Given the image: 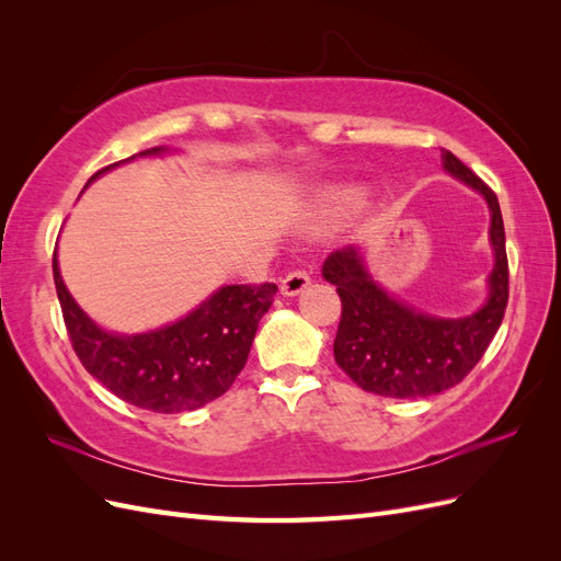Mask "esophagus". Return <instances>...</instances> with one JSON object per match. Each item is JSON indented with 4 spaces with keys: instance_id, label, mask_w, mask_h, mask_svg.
I'll list each match as a JSON object with an SVG mask.
<instances>
[{
    "instance_id": "esophagus-1",
    "label": "esophagus",
    "mask_w": 561,
    "mask_h": 561,
    "mask_svg": "<svg viewBox=\"0 0 561 561\" xmlns=\"http://www.w3.org/2000/svg\"><path fill=\"white\" fill-rule=\"evenodd\" d=\"M309 283H311V278H309L307 271H304V268H295V271H290V274H287V276L283 278L280 293L287 295V297H295V295H299L301 290H307Z\"/></svg>"
}]
</instances>
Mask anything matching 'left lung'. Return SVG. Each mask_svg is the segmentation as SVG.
<instances>
[{
    "mask_svg": "<svg viewBox=\"0 0 561 561\" xmlns=\"http://www.w3.org/2000/svg\"><path fill=\"white\" fill-rule=\"evenodd\" d=\"M443 163L445 171L478 190L491 210L489 236L496 264L489 276V299L478 313L447 320L404 307L371 280L351 245L334 250L322 264V276L336 285L342 299L334 360L363 390L383 398H428L461 383L499 332L511 295L503 215L494 190L447 149Z\"/></svg>",
    "mask_w": 561,
    "mask_h": 561,
    "instance_id": "8db88e82",
    "label": "left lung"
}]
</instances>
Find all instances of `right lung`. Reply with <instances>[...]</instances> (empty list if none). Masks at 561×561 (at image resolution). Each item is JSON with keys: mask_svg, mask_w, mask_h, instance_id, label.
Wrapping results in <instances>:
<instances>
[{"mask_svg": "<svg viewBox=\"0 0 561 561\" xmlns=\"http://www.w3.org/2000/svg\"><path fill=\"white\" fill-rule=\"evenodd\" d=\"M159 151L161 147H154L140 154ZM114 165L118 163L93 178ZM54 280L65 328L81 365L116 398L157 414L198 410L227 393L241 375L254 332L278 290L274 283L227 285L173 325L122 336L100 330L77 307L56 257Z\"/></svg>", "mask_w": 561, "mask_h": 561, "instance_id": "obj_1", "label": "right lung"}]
</instances>
